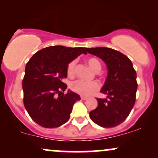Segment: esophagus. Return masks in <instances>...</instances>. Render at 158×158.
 <instances>
[{"instance_id":"34e87169","label":"esophagus","mask_w":158,"mask_h":158,"mask_svg":"<svg viewBox=\"0 0 158 158\" xmlns=\"http://www.w3.org/2000/svg\"><path fill=\"white\" fill-rule=\"evenodd\" d=\"M87 99H88V97H84V96H81V99H82V100H86Z\"/></svg>"}]
</instances>
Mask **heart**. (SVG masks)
<instances>
[{
	"label": "heart",
	"instance_id": "obj_1",
	"mask_svg": "<svg viewBox=\"0 0 158 158\" xmlns=\"http://www.w3.org/2000/svg\"><path fill=\"white\" fill-rule=\"evenodd\" d=\"M86 62L88 64V66L95 72H99L102 68L100 61L96 58H88V59H87ZM76 64H77V61L76 60H73L68 63V66H67V74L69 77H73L75 75ZM70 87L72 91L75 92V93L82 96H90L99 90L100 85L97 81H92L88 82V81L81 80H77L73 81L70 84Z\"/></svg>",
	"mask_w": 158,
	"mask_h": 158
}]
</instances>
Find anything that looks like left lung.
<instances>
[{
  "label": "left lung",
  "mask_w": 158,
  "mask_h": 158,
  "mask_svg": "<svg viewBox=\"0 0 158 158\" xmlns=\"http://www.w3.org/2000/svg\"><path fill=\"white\" fill-rule=\"evenodd\" d=\"M102 59L108 68V77L101 93L107 99H97L98 106L90 112V118L103 128L121 124L129 115L136 100L137 73L131 61L122 52L108 48H85Z\"/></svg>",
  "instance_id": "1"
}]
</instances>
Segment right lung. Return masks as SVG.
Instances as JSON below:
<instances>
[{
  "label": "right lung",
  "instance_id": "1",
  "mask_svg": "<svg viewBox=\"0 0 158 158\" xmlns=\"http://www.w3.org/2000/svg\"><path fill=\"white\" fill-rule=\"evenodd\" d=\"M85 48L51 46L35 52L27 63L22 81L23 105L29 115L39 126L57 128L70 119L73 106L80 97L73 92L64 94L68 63Z\"/></svg>",
  "mask_w": 158,
  "mask_h": 158
}]
</instances>
